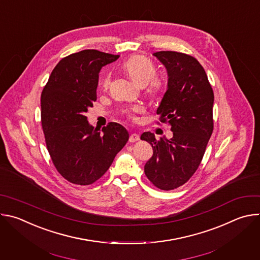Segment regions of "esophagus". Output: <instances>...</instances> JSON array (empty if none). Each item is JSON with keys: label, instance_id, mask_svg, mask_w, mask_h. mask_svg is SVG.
I'll list each match as a JSON object with an SVG mask.
<instances>
[{"label": "esophagus", "instance_id": "34e87169", "mask_svg": "<svg viewBox=\"0 0 260 260\" xmlns=\"http://www.w3.org/2000/svg\"><path fill=\"white\" fill-rule=\"evenodd\" d=\"M140 140V136L138 135V134H132L131 136H129V139H128V141L131 142V143H135V142H137V141H139Z\"/></svg>", "mask_w": 260, "mask_h": 260}]
</instances>
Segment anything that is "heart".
Wrapping results in <instances>:
<instances>
[{
    "instance_id": "1",
    "label": "heart",
    "mask_w": 260,
    "mask_h": 260,
    "mask_svg": "<svg viewBox=\"0 0 260 260\" xmlns=\"http://www.w3.org/2000/svg\"><path fill=\"white\" fill-rule=\"evenodd\" d=\"M122 70L127 74V76L141 86L147 85L148 92L152 94L160 93L164 89V82L156 77V68L151 59L144 55H133L122 63ZM110 83V74L102 79V87L107 88ZM144 108L140 105H135L125 110L126 115L135 120L136 115L143 112Z\"/></svg>"
}]
</instances>
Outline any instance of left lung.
<instances>
[{"instance_id": "left-lung-1", "label": "left lung", "mask_w": 260, "mask_h": 260, "mask_svg": "<svg viewBox=\"0 0 260 260\" xmlns=\"http://www.w3.org/2000/svg\"><path fill=\"white\" fill-rule=\"evenodd\" d=\"M153 55L166 67L168 88L156 113L168 122L173 138L146 132L141 140L150 143L153 155L144 172L154 186L175 189L186 183L198 170L213 133L214 93L202 64L193 56L176 51Z\"/></svg>"}]
</instances>
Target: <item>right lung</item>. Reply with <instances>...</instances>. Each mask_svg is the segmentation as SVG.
I'll return each mask as SVG.
<instances>
[{"mask_svg":"<svg viewBox=\"0 0 260 260\" xmlns=\"http://www.w3.org/2000/svg\"><path fill=\"white\" fill-rule=\"evenodd\" d=\"M119 55L86 49L55 66L41 94V122L50 157L69 182L89 185L112 165L128 141L127 131L110 122L102 131L85 113L96 101L101 69Z\"/></svg>","mask_w":260,"mask_h":260,"instance_id":"add662e5","label":"right lung"}]
</instances>
